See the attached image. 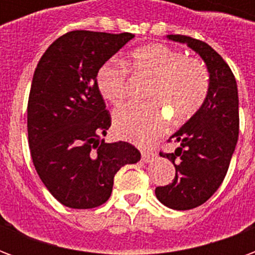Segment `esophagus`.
Listing matches in <instances>:
<instances>
[{"label":"esophagus","instance_id":"esophagus-1","mask_svg":"<svg viewBox=\"0 0 255 255\" xmlns=\"http://www.w3.org/2000/svg\"><path fill=\"white\" fill-rule=\"evenodd\" d=\"M155 157V154L153 151H149V150H142V160L144 162H150Z\"/></svg>","mask_w":255,"mask_h":255}]
</instances>
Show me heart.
I'll use <instances>...</instances> for the list:
<instances>
[{
	"label": "heart",
	"instance_id": "1",
	"mask_svg": "<svg viewBox=\"0 0 255 255\" xmlns=\"http://www.w3.org/2000/svg\"><path fill=\"white\" fill-rule=\"evenodd\" d=\"M127 71L136 78L151 79L147 105H126L113 116L116 132L131 142L150 143L165 132L168 119L162 106L176 124L190 120L208 97V68L194 57L164 43H151L135 49L124 65L115 61L104 64L97 75L101 95L113 105L127 98Z\"/></svg>",
	"mask_w": 255,
	"mask_h": 255
}]
</instances>
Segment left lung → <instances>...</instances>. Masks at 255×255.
I'll return each mask as SVG.
<instances>
[{"mask_svg":"<svg viewBox=\"0 0 255 255\" xmlns=\"http://www.w3.org/2000/svg\"><path fill=\"white\" fill-rule=\"evenodd\" d=\"M198 53L209 72L208 97L201 109L172 135L179 143L173 153H162L173 162L176 176L171 184L155 188L161 203L175 210L202 205L224 180L239 136V98L234 73L208 43L186 35H168Z\"/></svg>","mask_w":255,"mask_h":255,"instance_id":"1","label":"left lung"}]
</instances>
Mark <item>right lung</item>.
<instances>
[{
  "label": "right lung",
  "instance_id": "right-lung-1",
  "mask_svg": "<svg viewBox=\"0 0 255 255\" xmlns=\"http://www.w3.org/2000/svg\"><path fill=\"white\" fill-rule=\"evenodd\" d=\"M133 36L71 31L36 65L27 106L28 144L36 173L64 206L105 203L117 171L140 160L131 143L101 139L112 119L97 84L100 68Z\"/></svg>",
  "mask_w": 255,
  "mask_h": 255
}]
</instances>
